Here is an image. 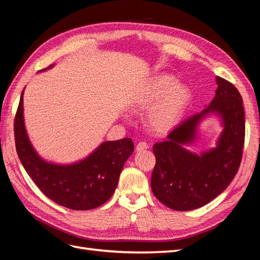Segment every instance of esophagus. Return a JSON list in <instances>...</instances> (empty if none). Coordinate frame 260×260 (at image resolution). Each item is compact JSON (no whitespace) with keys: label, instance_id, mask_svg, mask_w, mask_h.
<instances>
[{"label":"esophagus","instance_id":"34e87169","mask_svg":"<svg viewBox=\"0 0 260 260\" xmlns=\"http://www.w3.org/2000/svg\"><path fill=\"white\" fill-rule=\"evenodd\" d=\"M147 148H148V144L146 142H139L136 147L137 152H142V151H144V149H147Z\"/></svg>","mask_w":260,"mask_h":260}]
</instances>
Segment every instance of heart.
I'll list each match as a JSON object with an SVG mask.
<instances>
[{"label":"heart","instance_id":"1","mask_svg":"<svg viewBox=\"0 0 260 260\" xmlns=\"http://www.w3.org/2000/svg\"><path fill=\"white\" fill-rule=\"evenodd\" d=\"M190 90L182 83H177L175 77L157 76L149 81L140 100L148 112V123L156 131H166L176 123L190 101Z\"/></svg>","mask_w":260,"mask_h":260}]
</instances>
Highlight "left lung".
Listing matches in <instances>:
<instances>
[{
    "label": "left lung",
    "mask_w": 260,
    "mask_h": 260,
    "mask_svg": "<svg viewBox=\"0 0 260 260\" xmlns=\"http://www.w3.org/2000/svg\"><path fill=\"white\" fill-rule=\"evenodd\" d=\"M216 81L218 88L210 104L179 123L164 142L153 146L156 164L152 191L157 200L174 210L206 205L225 190L240 167L245 138L243 100L231 82L220 77ZM209 113L217 114L224 127L217 146L200 155L187 151L185 146L194 142L199 122Z\"/></svg>",
    "instance_id": "obj_1"
}]
</instances>
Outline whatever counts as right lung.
I'll return each mask as SVG.
<instances>
[{
    "mask_svg": "<svg viewBox=\"0 0 260 260\" xmlns=\"http://www.w3.org/2000/svg\"><path fill=\"white\" fill-rule=\"evenodd\" d=\"M53 65L41 72L52 68ZM15 144L23 168L41 192L60 206L89 210L112 198L135 145L130 138L106 141L84 159L70 165L44 160L29 141L23 121V91L14 122Z\"/></svg>",
    "mask_w": 260,
    "mask_h": 260,
    "instance_id": "obj_1",
    "label": "right lung"
}]
</instances>
